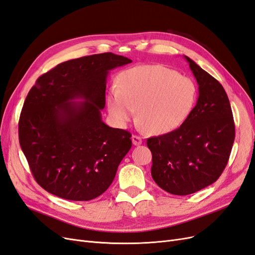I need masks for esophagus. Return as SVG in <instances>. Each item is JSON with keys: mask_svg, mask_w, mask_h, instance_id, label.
Returning <instances> with one entry per match:
<instances>
[{"mask_svg": "<svg viewBox=\"0 0 255 255\" xmlns=\"http://www.w3.org/2000/svg\"><path fill=\"white\" fill-rule=\"evenodd\" d=\"M132 141H133V144H134V145H139V144L142 143L141 137L137 136V135H133V136H132Z\"/></svg>", "mask_w": 255, "mask_h": 255, "instance_id": "34e87169", "label": "esophagus"}]
</instances>
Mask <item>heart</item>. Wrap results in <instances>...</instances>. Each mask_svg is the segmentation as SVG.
<instances>
[{"mask_svg": "<svg viewBox=\"0 0 255 255\" xmlns=\"http://www.w3.org/2000/svg\"><path fill=\"white\" fill-rule=\"evenodd\" d=\"M198 89L187 76L161 65H143L121 73L119 87L107 96L110 115L125 127L137 114L151 134H166L187 120L196 104Z\"/></svg>", "mask_w": 255, "mask_h": 255, "instance_id": "1", "label": "heart"}]
</instances>
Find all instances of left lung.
Returning <instances> with one entry per match:
<instances>
[{
    "mask_svg": "<svg viewBox=\"0 0 255 255\" xmlns=\"http://www.w3.org/2000/svg\"><path fill=\"white\" fill-rule=\"evenodd\" d=\"M185 59L199 85L197 104L179 128L146 140L152 153L153 180L177 196L194 194L217 181L235 139L226 90L194 60Z\"/></svg>",
    "mask_w": 255,
    "mask_h": 255,
    "instance_id": "1",
    "label": "left lung"
}]
</instances>
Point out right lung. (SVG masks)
I'll use <instances>...</instances> for the list:
<instances>
[{
  "label": "right lung",
  "instance_id": "obj_1",
  "mask_svg": "<svg viewBox=\"0 0 255 255\" xmlns=\"http://www.w3.org/2000/svg\"><path fill=\"white\" fill-rule=\"evenodd\" d=\"M129 63L111 52L64 61L29 90L19 142L36 182L50 194L89 201L111 186L132 135L105 125L101 111L107 75Z\"/></svg>",
  "mask_w": 255,
  "mask_h": 255
}]
</instances>
